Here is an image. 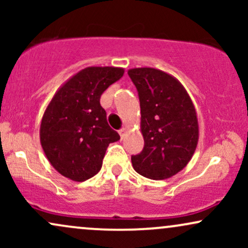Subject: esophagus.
I'll list each match as a JSON object with an SVG mask.
<instances>
[{"instance_id": "obj_1", "label": "esophagus", "mask_w": 248, "mask_h": 248, "mask_svg": "<svg viewBox=\"0 0 248 248\" xmlns=\"http://www.w3.org/2000/svg\"><path fill=\"white\" fill-rule=\"evenodd\" d=\"M127 132H128V129H127V128H124H124H121V129L119 130V134H120L121 139H124V136L127 135Z\"/></svg>"}]
</instances>
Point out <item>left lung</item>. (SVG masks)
<instances>
[{"label": "left lung", "mask_w": 248, "mask_h": 248, "mask_svg": "<svg viewBox=\"0 0 248 248\" xmlns=\"http://www.w3.org/2000/svg\"><path fill=\"white\" fill-rule=\"evenodd\" d=\"M139 92L143 150L132 156L134 170L161 181L186 167L197 148L199 127L195 105L175 77L154 67L128 70Z\"/></svg>", "instance_id": "obj_1"}]
</instances>
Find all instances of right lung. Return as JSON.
<instances>
[{
  "instance_id": "add662e5",
  "label": "right lung",
  "mask_w": 248,
  "mask_h": 248,
  "mask_svg": "<svg viewBox=\"0 0 248 248\" xmlns=\"http://www.w3.org/2000/svg\"><path fill=\"white\" fill-rule=\"evenodd\" d=\"M124 73L114 66L82 69L57 90L46 106L39 139L51 166L64 177L76 182L93 177L109 143L120 140L108 124L100 96Z\"/></svg>"
}]
</instances>
